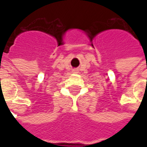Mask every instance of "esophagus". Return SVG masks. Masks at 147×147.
<instances>
[{
	"mask_svg": "<svg viewBox=\"0 0 147 147\" xmlns=\"http://www.w3.org/2000/svg\"><path fill=\"white\" fill-rule=\"evenodd\" d=\"M72 72H74V73H78V69H76V68H75V69L72 70Z\"/></svg>",
	"mask_w": 147,
	"mask_h": 147,
	"instance_id": "34e87169",
	"label": "esophagus"
}]
</instances>
